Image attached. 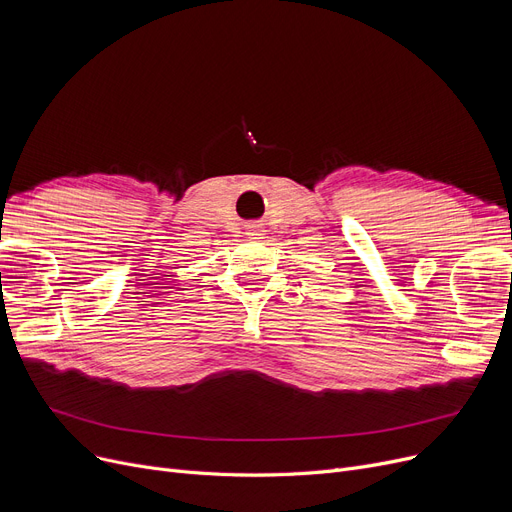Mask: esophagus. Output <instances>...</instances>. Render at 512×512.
<instances>
[{
    "label": "esophagus",
    "instance_id": "obj_1",
    "mask_svg": "<svg viewBox=\"0 0 512 512\" xmlns=\"http://www.w3.org/2000/svg\"><path fill=\"white\" fill-rule=\"evenodd\" d=\"M249 234H251V236H261V230H259V228H253Z\"/></svg>",
    "mask_w": 512,
    "mask_h": 512
}]
</instances>
